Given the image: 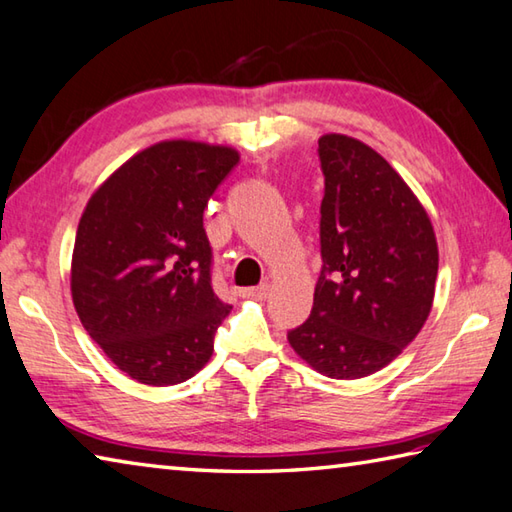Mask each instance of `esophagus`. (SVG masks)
<instances>
[{
  "instance_id": "34e87169",
  "label": "esophagus",
  "mask_w": 512,
  "mask_h": 512,
  "mask_svg": "<svg viewBox=\"0 0 512 512\" xmlns=\"http://www.w3.org/2000/svg\"><path fill=\"white\" fill-rule=\"evenodd\" d=\"M243 298H256V301H263V298L269 296V285H258V287H243L238 292Z\"/></svg>"
}]
</instances>
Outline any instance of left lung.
I'll list each match as a JSON object with an SVG mask.
<instances>
[{"label":"left lung","instance_id":"left-lung-1","mask_svg":"<svg viewBox=\"0 0 512 512\" xmlns=\"http://www.w3.org/2000/svg\"><path fill=\"white\" fill-rule=\"evenodd\" d=\"M318 158L323 267L312 314L287 341L318 374L352 381L385 368L421 332L439 249L426 209L381 153L325 133Z\"/></svg>","mask_w":512,"mask_h":512}]
</instances>
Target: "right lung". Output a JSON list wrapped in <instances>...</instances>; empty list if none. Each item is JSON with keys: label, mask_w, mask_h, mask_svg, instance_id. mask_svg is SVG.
<instances>
[{"label": "right lung", "mask_w": 512, "mask_h": 512, "mask_svg": "<svg viewBox=\"0 0 512 512\" xmlns=\"http://www.w3.org/2000/svg\"><path fill=\"white\" fill-rule=\"evenodd\" d=\"M238 162L240 153L223 144L162 140L86 202L71 260L73 305L133 381L176 385L211 359L231 307L211 287L202 211Z\"/></svg>", "instance_id": "right-lung-1"}]
</instances>
